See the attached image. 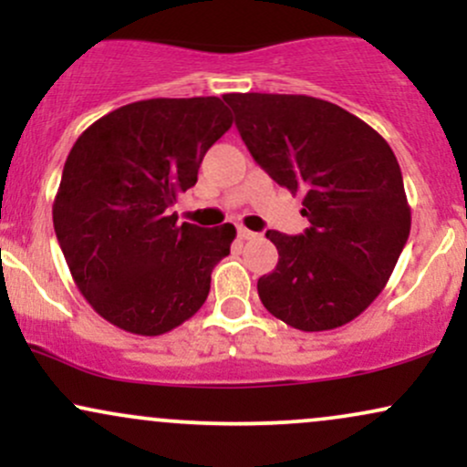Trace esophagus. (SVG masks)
Returning a JSON list of instances; mask_svg holds the SVG:
<instances>
[{
	"instance_id": "esophagus-1",
	"label": "esophagus",
	"mask_w": 467,
	"mask_h": 467,
	"mask_svg": "<svg viewBox=\"0 0 467 467\" xmlns=\"http://www.w3.org/2000/svg\"><path fill=\"white\" fill-rule=\"evenodd\" d=\"M237 234H239V239H241V241H250V239H254V237H256V233H252V230L244 228V226H241V228L237 230Z\"/></svg>"
}]
</instances>
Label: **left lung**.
Listing matches in <instances>:
<instances>
[{
	"instance_id": "1",
	"label": "left lung",
	"mask_w": 467,
	"mask_h": 467,
	"mask_svg": "<svg viewBox=\"0 0 467 467\" xmlns=\"http://www.w3.org/2000/svg\"><path fill=\"white\" fill-rule=\"evenodd\" d=\"M252 158L292 195L309 228L267 230L278 264L259 278L264 307L301 331L358 318L393 275L410 206L393 149L373 127L303 94H226Z\"/></svg>"
}]
</instances>
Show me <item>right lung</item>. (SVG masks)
Listing matches in <instances>:
<instances>
[{
	"mask_svg": "<svg viewBox=\"0 0 467 467\" xmlns=\"http://www.w3.org/2000/svg\"><path fill=\"white\" fill-rule=\"evenodd\" d=\"M230 127L217 96L149 99L99 118L74 142L52 222L78 292L107 323L162 336L206 301L237 230L180 226L171 206Z\"/></svg>",
	"mask_w": 467,
	"mask_h": 467,
	"instance_id": "right-lung-1",
	"label": "right lung"
}]
</instances>
